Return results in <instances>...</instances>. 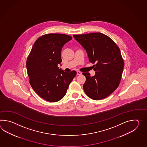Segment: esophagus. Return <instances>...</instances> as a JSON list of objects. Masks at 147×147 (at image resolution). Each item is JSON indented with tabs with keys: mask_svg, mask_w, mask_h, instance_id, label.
<instances>
[{
	"mask_svg": "<svg viewBox=\"0 0 147 147\" xmlns=\"http://www.w3.org/2000/svg\"><path fill=\"white\" fill-rule=\"evenodd\" d=\"M76 72H77V75H81L82 72H80V71H76Z\"/></svg>",
	"mask_w": 147,
	"mask_h": 147,
	"instance_id": "1",
	"label": "esophagus"
}]
</instances>
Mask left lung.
<instances>
[{
  "instance_id": "8db88e82",
  "label": "left lung",
  "mask_w": 147,
  "mask_h": 147,
  "mask_svg": "<svg viewBox=\"0 0 147 147\" xmlns=\"http://www.w3.org/2000/svg\"><path fill=\"white\" fill-rule=\"evenodd\" d=\"M88 53L95 74L83 73L86 78L83 89L93 100L107 98L117 88L123 71L124 61L120 49L110 37L101 33L73 35Z\"/></svg>"
}]
</instances>
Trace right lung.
I'll use <instances>...</instances> for the list:
<instances>
[{
	"label": "right lung",
	"instance_id": "add662e5",
	"mask_svg": "<svg viewBox=\"0 0 147 147\" xmlns=\"http://www.w3.org/2000/svg\"><path fill=\"white\" fill-rule=\"evenodd\" d=\"M72 39L62 34H47L34 44L26 61L30 83L34 91L47 101H59L66 93L76 72H64L59 69L63 46Z\"/></svg>",
	"mask_w": 147,
	"mask_h": 147
}]
</instances>
